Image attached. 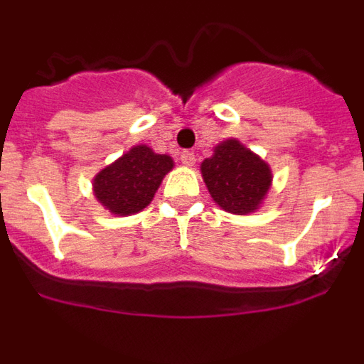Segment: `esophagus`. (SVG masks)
<instances>
[{
	"label": "esophagus",
	"mask_w": 364,
	"mask_h": 364,
	"mask_svg": "<svg viewBox=\"0 0 364 364\" xmlns=\"http://www.w3.org/2000/svg\"><path fill=\"white\" fill-rule=\"evenodd\" d=\"M180 160H182V164H184L186 167H193L195 162H197V159H195V154H193L191 151H184V153L180 154Z\"/></svg>",
	"instance_id": "1"
}]
</instances>
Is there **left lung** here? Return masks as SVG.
Instances as JSON below:
<instances>
[{
    "mask_svg": "<svg viewBox=\"0 0 364 364\" xmlns=\"http://www.w3.org/2000/svg\"><path fill=\"white\" fill-rule=\"evenodd\" d=\"M200 173L215 204L231 215L259 211L273 184L269 164L237 138L217 144L213 154L200 164Z\"/></svg>",
    "mask_w": 364,
    "mask_h": 364,
    "instance_id": "left-lung-1",
    "label": "left lung"
}]
</instances>
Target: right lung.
I'll use <instances>...</instances> for the list:
<instances>
[{
  "instance_id": "1",
  "label": "right lung",
  "mask_w": 364,
  "mask_h": 364,
  "mask_svg": "<svg viewBox=\"0 0 364 364\" xmlns=\"http://www.w3.org/2000/svg\"><path fill=\"white\" fill-rule=\"evenodd\" d=\"M173 167L175 162L169 154L154 153L146 144H138L96 173L92 193L109 213L118 217L140 213Z\"/></svg>"
}]
</instances>
